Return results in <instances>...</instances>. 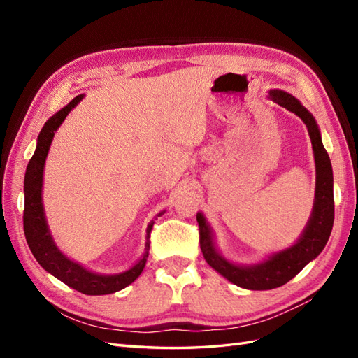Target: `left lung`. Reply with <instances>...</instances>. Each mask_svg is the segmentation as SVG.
<instances>
[{"label":"left lung","instance_id":"8db88e82","mask_svg":"<svg viewBox=\"0 0 358 358\" xmlns=\"http://www.w3.org/2000/svg\"><path fill=\"white\" fill-rule=\"evenodd\" d=\"M268 99L297 115L308 127L315 158V199L309 221L299 239L291 246L267 255L257 264H237L229 262L218 251L215 234L201 212L197 213L200 227V248L208 264L231 284L245 289H273L287 284L312 259H315L326 246L334 220L333 170L327 150L324 149L321 131L313 115L296 96L280 90H270Z\"/></svg>","mask_w":358,"mask_h":358}]
</instances>
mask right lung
<instances>
[{
    "label": "right lung",
    "instance_id": "add662e5",
    "mask_svg": "<svg viewBox=\"0 0 358 358\" xmlns=\"http://www.w3.org/2000/svg\"><path fill=\"white\" fill-rule=\"evenodd\" d=\"M83 94L74 96V99L62 107L59 112L50 116L46 124L43 125L41 131L37 137L36 152L28 162L24 192H25V209H24V231L28 246L32 255L36 257L38 264L49 272L50 275L59 279L61 282L69 285L70 288L83 292L86 296H104L112 294L119 289H124L143 272L146 259L149 255V236L152 230L154 221H150L146 229V243L145 252L138 258V262L129 267L125 272L115 275H101L91 272L90 268L70 259L53 241L52 233L46 221L45 208H43V171H45V162L49 154L53 136L57 129L64 122L67 115L83 100ZM164 212H159L161 216Z\"/></svg>",
    "mask_w": 358,
    "mask_h": 358
}]
</instances>
